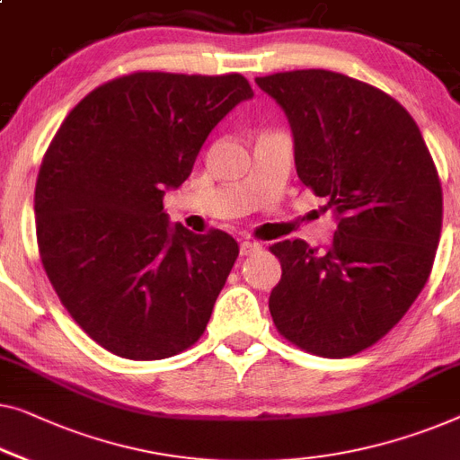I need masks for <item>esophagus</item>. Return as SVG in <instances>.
I'll use <instances>...</instances> for the list:
<instances>
[{"instance_id":"1","label":"esophagus","mask_w":460,"mask_h":460,"mask_svg":"<svg viewBox=\"0 0 460 460\" xmlns=\"http://www.w3.org/2000/svg\"><path fill=\"white\" fill-rule=\"evenodd\" d=\"M261 251V243H255V241H244L241 243V255L243 257H249L252 252Z\"/></svg>"}]
</instances>
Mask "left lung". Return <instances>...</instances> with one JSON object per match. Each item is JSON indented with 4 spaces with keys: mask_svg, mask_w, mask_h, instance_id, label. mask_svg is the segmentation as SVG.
Listing matches in <instances>:
<instances>
[{
    "mask_svg": "<svg viewBox=\"0 0 460 460\" xmlns=\"http://www.w3.org/2000/svg\"><path fill=\"white\" fill-rule=\"evenodd\" d=\"M288 118L296 174L338 228L328 249L270 246L279 334L319 357L357 355L401 322L428 282L442 230V186L421 130L396 99L330 70L255 78Z\"/></svg>",
    "mask_w": 460,
    "mask_h": 460,
    "instance_id": "obj_1",
    "label": "left lung"
}]
</instances>
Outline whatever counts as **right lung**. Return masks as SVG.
I'll list each match as a JSON object with an SVG mask.
<instances>
[{"instance_id":"right-lung-1","label":"right lung","mask_w":460,"mask_h":460,"mask_svg":"<svg viewBox=\"0 0 460 460\" xmlns=\"http://www.w3.org/2000/svg\"><path fill=\"white\" fill-rule=\"evenodd\" d=\"M251 97L241 75L135 72L91 91L53 137L35 186L39 252L59 301L105 350L155 361L208 328L238 244L170 224L164 195Z\"/></svg>"}]
</instances>
